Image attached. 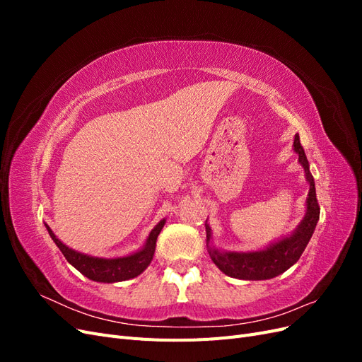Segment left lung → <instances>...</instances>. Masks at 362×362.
<instances>
[{"label":"left lung","instance_id":"8db88e82","mask_svg":"<svg viewBox=\"0 0 362 362\" xmlns=\"http://www.w3.org/2000/svg\"><path fill=\"white\" fill-rule=\"evenodd\" d=\"M293 149L299 157V164L303 168L305 178L310 184V192L305 202V216L291 234L282 237L276 240V242H273L258 250H222L216 247L211 242L213 233L206 218L205 231L208 254H210V258L213 259L214 264L221 269L225 275L245 281H262L275 278L299 261L306 245H308L311 240L320 217V206L319 202H317L315 182L310 172V163L306 160L305 151L300 145L299 134L294 136Z\"/></svg>","mask_w":362,"mask_h":362}]
</instances>
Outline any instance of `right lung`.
<instances>
[{"label": "right lung", "mask_w": 362, "mask_h": 362, "mask_svg": "<svg viewBox=\"0 0 362 362\" xmlns=\"http://www.w3.org/2000/svg\"><path fill=\"white\" fill-rule=\"evenodd\" d=\"M164 223H166V218H163V221H160L154 226V229L149 233L145 245L139 250L125 257H115V258L92 257V255L83 254V252L74 250L63 242H60L57 235L51 231V228L47 223L45 226L48 229L49 237L52 238V242L57 245V247L62 250V254L68 259L71 266H74L80 273H83L86 278H89L95 282L113 284V282L128 281L131 278L139 276L140 273L151 264L152 258H154L157 237L161 233Z\"/></svg>", "instance_id": "1"}]
</instances>
